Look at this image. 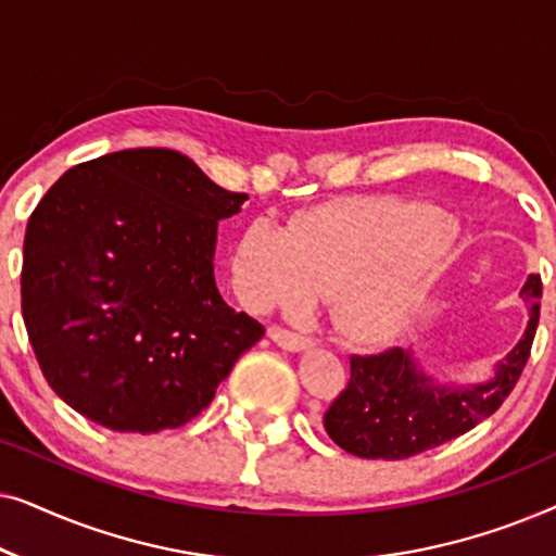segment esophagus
Returning <instances> with one entry per match:
<instances>
[{"label":"esophagus","mask_w":556,"mask_h":556,"mask_svg":"<svg viewBox=\"0 0 556 556\" xmlns=\"http://www.w3.org/2000/svg\"><path fill=\"white\" fill-rule=\"evenodd\" d=\"M268 337H270L273 341H276L278 346L288 349V352H303V349L311 346V339L301 337V333L288 331V329H283V326H270Z\"/></svg>","instance_id":"34e87169"}]
</instances>
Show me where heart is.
<instances>
[{
  "instance_id": "obj_1",
  "label": "heart",
  "mask_w": 556,
  "mask_h": 556,
  "mask_svg": "<svg viewBox=\"0 0 556 556\" xmlns=\"http://www.w3.org/2000/svg\"><path fill=\"white\" fill-rule=\"evenodd\" d=\"M445 212L407 200H354L311 212L291 230L257 217L240 235L235 270L253 308L306 306L329 293L337 329L382 341L451 261Z\"/></svg>"
}]
</instances>
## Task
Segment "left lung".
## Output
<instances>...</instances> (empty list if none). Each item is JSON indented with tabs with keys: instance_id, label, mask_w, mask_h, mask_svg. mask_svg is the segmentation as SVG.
Listing matches in <instances>:
<instances>
[{
	"instance_id": "1",
	"label": "left lung",
	"mask_w": 556,
	"mask_h": 556,
	"mask_svg": "<svg viewBox=\"0 0 556 556\" xmlns=\"http://www.w3.org/2000/svg\"><path fill=\"white\" fill-rule=\"evenodd\" d=\"M521 299L529 303L527 331L485 382L438 384L402 346L354 354L349 359V384L324 415L329 438L359 458L402 460L473 430L504 405L527 367L539 324L542 278L531 276Z\"/></svg>"
}]
</instances>
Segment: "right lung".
<instances>
[{
	"mask_svg": "<svg viewBox=\"0 0 556 556\" xmlns=\"http://www.w3.org/2000/svg\"><path fill=\"white\" fill-rule=\"evenodd\" d=\"M248 194L172 149L67 169L25 232L22 318L48 384L116 432L179 428L265 333L215 283L217 223Z\"/></svg>",
	"mask_w": 556,
	"mask_h": 556,
	"instance_id": "1",
	"label": "right lung"
}]
</instances>
